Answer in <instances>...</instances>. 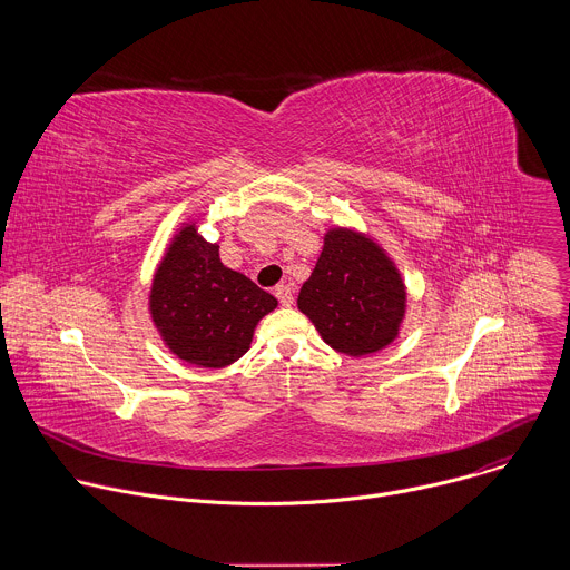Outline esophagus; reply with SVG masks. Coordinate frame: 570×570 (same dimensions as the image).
Here are the masks:
<instances>
[{"mask_svg":"<svg viewBox=\"0 0 570 570\" xmlns=\"http://www.w3.org/2000/svg\"><path fill=\"white\" fill-rule=\"evenodd\" d=\"M275 297L279 299L282 306H291V304H293V291H291V286H286V284L275 286Z\"/></svg>","mask_w":570,"mask_h":570,"instance_id":"1","label":"esophagus"}]
</instances>
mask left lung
I'll use <instances>...</instances> for the list:
<instances>
[{"mask_svg":"<svg viewBox=\"0 0 570 570\" xmlns=\"http://www.w3.org/2000/svg\"><path fill=\"white\" fill-rule=\"evenodd\" d=\"M299 311L322 341L347 356L383 350L399 334L405 286L376 243L352 229H330L311 277L297 297Z\"/></svg>","mask_w":570,"mask_h":570,"instance_id":"8db88e82","label":"left lung"}]
</instances>
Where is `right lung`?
<instances>
[{
    "label": "right lung",
    "instance_id": "1",
    "mask_svg": "<svg viewBox=\"0 0 570 570\" xmlns=\"http://www.w3.org/2000/svg\"><path fill=\"white\" fill-rule=\"evenodd\" d=\"M277 299L220 264L216 243L196 225L174 238L153 288L150 315L169 350L200 367H225L250 350L257 322Z\"/></svg>",
    "mask_w": 570,
    "mask_h": 570
}]
</instances>
